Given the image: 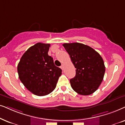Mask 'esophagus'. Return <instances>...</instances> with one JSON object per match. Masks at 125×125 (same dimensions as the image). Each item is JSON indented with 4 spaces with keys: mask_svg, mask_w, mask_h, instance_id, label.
Listing matches in <instances>:
<instances>
[{
    "mask_svg": "<svg viewBox=\"0 0 125 125\" xmlns=\"http://www.w3.org/2000/svg\"><path fill=\"white\" fill-rule=\"evenodd\" d=\"M60 67H61V69L62 70H63V64H62V65Z\"/></svg>",
    "mask_w": 125,
    "mask_h": 125,
    "instance_id": "34e87169",
    "label": "esophagus"
}]
</instances>
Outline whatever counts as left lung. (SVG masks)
I'll list each match as a JSON object with an SVG mask.
<instances>
[{"label":"left lung","mask_w":125,"mask_h":125,"mask_svg":"<svg viewBox=\"0 0 125 125\" xmlns=\"http://www.w3.org/2000/svg\"><path fill=\"white\" fill-rule=\"evenodd\" d=\"M76 68V75L70 80L71 87L80 95H89L98 89L102 82L105 66L95 50L82 43L63 44Z\"/></svg>","instance_id":"obj_1"}]
</instances>
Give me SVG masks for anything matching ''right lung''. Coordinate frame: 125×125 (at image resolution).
<instances>
[{"instance_id": "obj_1", "label": "right lung", "mask_w": 125, "mask_h": 125, "mask_svg": "<svg viewBox=\"0 0 125 125\" xmlns=\"http://www.w3.org/2000/svg\"><path fill=\"white\" fill-rule=\"evenodd\" d=\"M50 44L38 43L24 53L18 65L19 78L27 90L36 95L44 96L56 87L62 70L48 55Z\"/></svg>"}]
</instances>
